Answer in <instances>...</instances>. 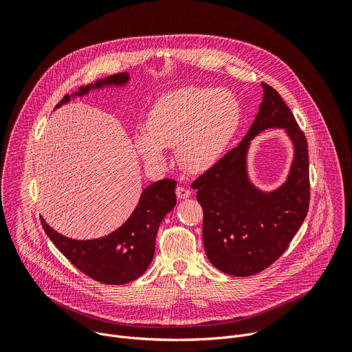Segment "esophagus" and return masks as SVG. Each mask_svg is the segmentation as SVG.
Segmentation results:
<instances>
[{
    "mask_svg": "<svg viewBox=\"0 0 352 352\" xmlns=\"http://www.w3.org/2000/svg\"><path fill=\"white\" fill-rule=\"evenodd\" d=\"M175 192H177L178 199H188V197L190 196V190L186 189V188H184V186H177Z\"/></svg>",
    "mask_w": 352,
    "mask_h": 352,
    "instance_id": "esophagus-1",
    "label": "esophagus"
}]
</instances>
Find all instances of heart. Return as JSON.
Instances as JSON below:
<instances>
[{
	"label": "heart",
	"instance_id": "b5f03b06",
	"mask_svg": "<svg viewBox=\"0 0 352 352\" xmlns=\"http://www.w3.org/2000/svg\"><path fill=\"white\" fill-rule=\"evenodd\" d=\"M239 120L238 98L228 89L185 86L156 100L133 143L140 159L155 166L166 162L164 148L175 146L179 164L200 174L224 156Z\"/></svg>",
	"mask_w": 352,
	"mask_h": 352
}]
</instances>
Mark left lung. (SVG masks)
Returning a JSON list of instances; mask_svg holds the SVG:
<instances>
[{
  "mask_svg": "<svg viewBox=\"0 0 352 352\" xmlns=\"http://www.w3.org/2000/svg\"><path fill=\"white\" fill-rule=\"evenodd\" d=\"M259 113L241 143L192 188L204 209V245L210 263L235 277L256 274L276 262L302 226L309 208L308 143L280 94L262 83ZM266 129H283L293 144L286 181L265 191L248 174L252 140Z\"/></svg>",
  "mask_w": 352,
  "mask_h": 352,
  "instance_id": "8db88e82",
  "label": "left lung"
}]
</instances>
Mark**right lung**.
<instances>
[{
  "instance_id": "add662e5",
  "label": "right lung",
  "mask_w": 352,
  "mask_h": 352,
  "mask_svg": "<svg viewBox=\"0 0 352 352\" xmlns=\"http://www.w3.org/2000/svg\"><path fill=\"white\" fill-rule=\"evenodd\" d=\"M129 80L128 72L97 79L94 83L80 86L71 96L67 94L56 109L90 91L125 87ZM175 186L174 179H162L146 186L128 220L104 236L74 239L56 231L44 217H41V226L61 254L82 273L103 284H126L140 277L152 263L159 227L177 204Z\"/></svg>"
}]
</instances>
